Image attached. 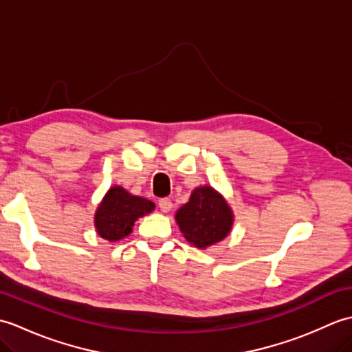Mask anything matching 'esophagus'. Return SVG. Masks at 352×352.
I'll return each mask as SVG.
<instances>
[{"mask_svg":"<svg viewBox=\"0 0 352 352\" xmlns=\"http://www.w3.org/2000/svg\"><path fill=\"white\" fill-rule=\"evenodd\" d=\"M159 207L163 213H168L172 208V201L169 198H162L159 199Z\"/></svg>","mask_w":352,"mask_h":352,"instance_id":"obj_1","label":"esophagus"}]
</instances>
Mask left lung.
<instances>
[{
	"instance_id": "8db88e82",
	"label": "left lung",
	"mask_w": 352,
	"mask_h": 352,
	"mask_svg": "<svg viewBox=\"0 0 352 352\" xmlns=\"http://www.w3.org/2000/svg\"><path fill=\"white\" fill-rule=\"evenodd\" d=\"M175 222L186 241L206 250L230 234L234 213L222 193L206 184L192 190L188 203L177 210Z\"/></svg>"
}]
</instances>
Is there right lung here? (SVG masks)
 Segmentation results:
<instances>
[{
	"label": "right lung",
	"mask_w": 352,
	"mask_h": 352,
	"mask_svg": "<svg viewBox=\"0 0 352 352\" xmlns=\"http://www.w3.org/2000/svg\"><path fill=\"white\" fill-rule=\"evenodd\" d=\"M154 208L153 201L131 195L122 186H113L96 207L95 230L106 241L118 242L131 233L134 222L151 213Z\"/></svg>",
	"instance_id": "right-lung-1"
}]
</instances>
